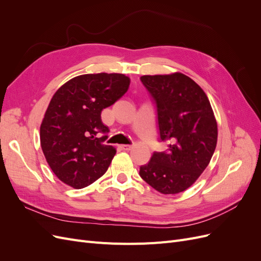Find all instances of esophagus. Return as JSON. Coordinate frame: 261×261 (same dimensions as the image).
<instances>
[{
  "label": "esophagus",
  "mask_w": 261,
  "mask_h": 261,
  "mask_svg": "<svg viewBox=\"0 0 261 261\" xmlns=\"http://www.w3.org/2000/svg\"><path fill=\"white\" fill-rule=\"evenodd\" d=\"M120 148L122 150H125V151H128V150H130L133 148V146H130V145H121Z\"/></svg>",
  "instance_id": "esophagus-1"
}]
</instances>
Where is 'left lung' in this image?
Listing matches in <instances>:
<instances>
[{"label":"left lung","instance_id":"obj_1","mask_svg":"<svg viewBox=\"0 0 261 261\" xmlns=\"http://www.w3.org/2000/svg\"><path fill=\"white\" fill-rule=\"evenodd\" d=\"M158 108L160 138L167 152H154L139 175L161 194L186 191L206 170L218 141V124L207 94L181 74L140 77Z\"/></svg>","mask_w":261,"mask_h":261}]
</instances>
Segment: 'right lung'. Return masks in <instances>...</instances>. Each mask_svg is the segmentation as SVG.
<instances>
[{"instance_id":"right-lung-1","label":"right lung","mask_w":261,"mask_h":261,"mask_svg":"<svg viewBox=\"0 0 261 261\" xmlns=\"http://www.w3.org/2000/svg\"><path fill=\"white\" fill-rule=\"evenodd\" d=\"M129 77L117 73L76 76L55 91L40 126V144L49 167L63 183L81 189L107 172L116 153L102 145L109 133L102 110L127 91Z\"/></svg>"}]
</instances>
